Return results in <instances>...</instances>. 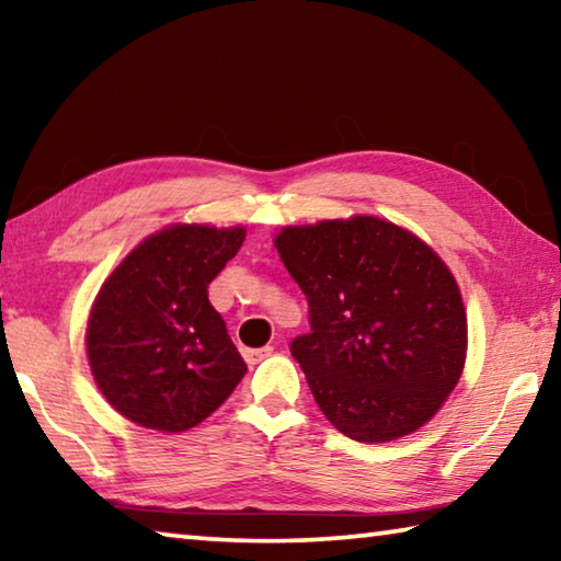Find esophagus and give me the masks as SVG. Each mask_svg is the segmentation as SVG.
<instances>
[{"instance_id":"34e87169","label":"esophagus","mask_w":561,"mask_h":561,"mask_svg":"<svg viewBox=\"0 0 561 561\" xmlns=\"http://www.w3.org/2000/svg\"><path fill=\"white\" fill-rule=\"evenodd\" d=\"M272 346H262V348H247L244 351V358L247 364H260V360H264L267 356H272Z\"/></svg>"}]
</instances>
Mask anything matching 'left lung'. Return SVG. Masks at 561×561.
<instances>
[{
  "instance_id": "obj_1",
  "label": "left lung",
  "mask_w": 561,
  "mask_h": 561,
  "mask_svg": "<svg viewBox=\"0 0 561 561\" xmlns=\"http://www.w3.org/2000/svg\"><path fill=\"white\" fill-rule=\"evenodd\" d=\"M274 247L309 304L311 331L291 356L331 425L386 443L428 423L468 348L460 289L438 254L368 215L284 227Z\"/></svg>"
}]
</instances>
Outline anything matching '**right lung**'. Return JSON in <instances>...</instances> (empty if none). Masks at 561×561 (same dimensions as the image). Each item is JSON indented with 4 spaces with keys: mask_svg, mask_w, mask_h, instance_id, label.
<instances>
[{
    "mask_svg": "<svg viewBox=\"0 0 561 561\" xmlns=\"http://www.w3.org/2000/svg\"><path fill=\"white\" fill-rule=\"evenodd\" d=\"M244 242L242 227L173 225L140 242L93 301L87 351L101 393L128 421L183 433L247 374L207 287Z\"/></svg>",
    "mask_w": 561,
    "mask_h": 561,
    "instance_id": "add662e5",
    "label": "right lung"
}]
</instances>
